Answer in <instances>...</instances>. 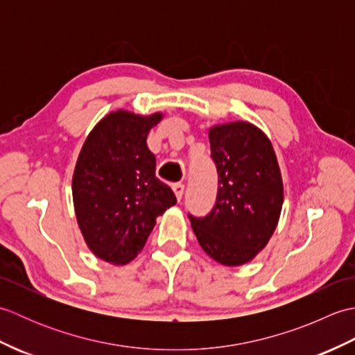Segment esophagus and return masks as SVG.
Returning <instances> with one entry per match:
<instances>
[{"mask_svg": "<svg viewBox=\"0 0 355 355\" xmlns=\"http://www.w3.org/2000/svg\"><path fill=\"white\" fill-rule=\"evenodd\" d=\"M172 189H173V192H175V197H177V200L178 201H182V198H183V193H184V184H182V183H175L172 186Z\"/></svg>", "mask_w": 355, "mask_h": 355, "instance_id": "obj_1", "label": "esophagus"}]
</instances>
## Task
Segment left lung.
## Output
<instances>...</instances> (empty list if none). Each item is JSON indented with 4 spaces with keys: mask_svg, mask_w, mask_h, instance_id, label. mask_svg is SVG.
<instances>
[{
    "mask_svg": "<svg viewBox=\"0 0 355 355\" xmlns=\"http://www.w3.org/2000/svg\"><path fill=\"white\" fill-rule=\"evenodd\" d=\"M218 172L214 209L189 215L193 233L210 258L227 267L252 261L267 245L284 202L277 158L267 135L248 122L216 125L209 131Z\"/></svg>",
    "mask_w": 355,
    "mask_h": 355,
    "instance_id": "1",
    "label": "left lung"
}]
</instances>
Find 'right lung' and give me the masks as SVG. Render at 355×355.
<instances>
[{"instance_id":"1","label":"right lung","mask_w":355,"mask_h":355,"mask_svg":"<svg viewBox=\"0 0 355 355\" xmlns=\"http://www.w3.org/2000/svg\"><path fill=\"white\" fill-rule=\"evenodd\" d=\"M162 117L110 112L89 132L74 168L79 229L89 250L116 266L132 261L157 216L177 205L171 187L155 177V155L146 145Z\"/></svg>"}]
</instances>
